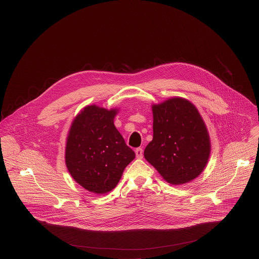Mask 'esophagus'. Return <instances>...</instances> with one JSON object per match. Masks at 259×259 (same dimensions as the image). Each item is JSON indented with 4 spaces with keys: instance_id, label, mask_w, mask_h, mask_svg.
<instances>
[{
    "instance_id": "esophagus-1",
    "label": "esophagus",
    "mask_w": 259,
    "mask_h": 259,
    "mask_svg": "<svg viewBox=\"0 0 259 259\" xmlns=\"http://www.w3.org/2000/svg\"><path fill=\"white\" fill-rule=\"evenodd\" d=\"M135 154H136V157H137V158H142V156H143V150H142V148H136V149H135Z\"/></svg>"
}]
</instances>
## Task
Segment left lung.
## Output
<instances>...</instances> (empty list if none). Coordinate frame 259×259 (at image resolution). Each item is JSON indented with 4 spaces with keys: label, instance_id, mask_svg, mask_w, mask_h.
Returning a JSON list of instances; mask_svg holds the SVG:
<instances>
[{
    "label": "left lung",
    "instance_id": "left-lung-1",
    "mask_svg": "<svg viewBox=\"0 0 259 259\" xmlns=\"http://www.w3.org/2000/svg\"><path fill=\"white\" fill-rule=\"evenodd\" d=\"M151 110L153 136L144 149L145 159L171 185L193 181L205 168L211 150L199 111L180 97L152 104Z\"/></svg>",
    "mask_w": 259,
    "mask_h": 259
}]
</instances>
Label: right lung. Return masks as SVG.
I'll list each match as a JSON object with an SVG mask.
<instances>
[{"mask_svg":"<svg viewBox=\"0 0 259 259\" xmlns=\"http://www.w3.org/2000/svg\"><path fill=\"white\" fill-rule=\"evenodd\" d=\"M118 113L117 108L86 106L74 117L67 134V169L76 183L95 194L112 191L135 158L114 124Z\"/></svg>","mask_w":259,"mask_h":259,"instance_id":"obj_1","label":"right lung"}]
</instances>
